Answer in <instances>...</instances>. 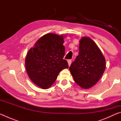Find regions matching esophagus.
I'll use <instances>...</instances> for the list:
<instances>
[{
  "instance_id": "34e87169",
  "label": "esophagus",
  "mask_w": 121,
  "mask_h": 121,
  "mask_svg": "<svg viewBox=\"0 0 121 121\" xmlns=\"http://www.w3.org/2000/svg\"><path fill=\"white\" fill-rule=\"evenodd\" d=\"M68 63L69 66H70V65H71V60H68Z\"/></svg>"
}]
</instances>
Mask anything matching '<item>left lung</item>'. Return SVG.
Wrapping results in <instances>:
<instances>
[{"label": "left lung", "mask_w": 121, "mask_h": 121, "mask_svg": "<svg viewBox=\"0 0 121 121\" xmlns=\"http://www.w3.org/2000/svg\"><path fill=\"white\" fill-rule=\"evenodd\" d=\"M79 51L69 70L75 82L83 89H88L103 75L106 60L95 43L87 37H83L79 40Z\"/></svg>", "instance_id": "1"}]
</instances>
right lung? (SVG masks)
<instances>
[{"instance_id": "obj_1", "label": "right lung", "mask_w": 121, "mask_h": 121, "mask_svg": "<svg viewBox=\"0 0 121 121\" xmlns=\"http://www.w3.org/2000/svg\"><path fill=\"white\" fill-rule=\"evenodd\" d=\"M65 36L48 33L41 37L29 49L25 60L26 71L30 80L43 89H48L63 69L68 68L63 59Z\"/></svg>"}]
</instances>
